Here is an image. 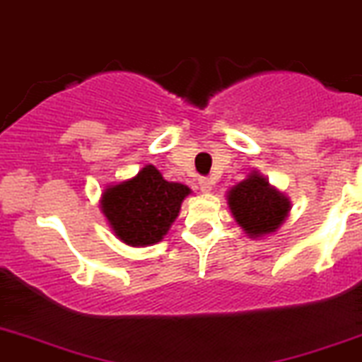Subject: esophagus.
I'll return each instance as SVG.
<instances>
[{
    "instance_id": "esophagus-1",
    "label": "esophagus",
    "mask_w": 362,
    "mask_h": 362,
    "mask_svg": "<svg viewBox=\"0 0 362 362\" xmlns=\"http://www.w3.org/2000/svg\"><path fill=\"white\" fill-rule=\"evenodd\" d=\"M199 189L203 192H210L214 189V182L210 178H199Z\"/></svg>"
}]
</instances>
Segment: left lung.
Instances as JSON below:
<instances>
[{
    "instance_id": "8db88e82",
    "label": "left lung",
    "mask_w": 362,
    "mask_h": 362,
    "mask_svg": "<svg viewBox=\"0 0 362 362\" xmlns=\"http://www.w3.org/2000/svg\"><path fill=\"white\" fill-rule=\"evenodd\" d=\"M226 199L231 216L249 238L276 233L292 210L288 196L270 185L256 170L228 189Z\"/></svg>"
}]
</instances>
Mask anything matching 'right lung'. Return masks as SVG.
<instances>
[{
  "label": "right lung",
  "instance_id": "add662e5",
  "mask_svg": "<svg viewBox=\"0 0 362 362\" xmlns=\"http://www.w3.org/2000/svg\"><path fill=\"white\" fill-rule=\"evenodd\" d=\"M191 192L187 185L164 180L153 164H146L134 177L106 185L100 210L118 240L145 247L168 235Z\"/></svg>",
  "mask_w": 362,
  "mask_h": 362
}]
</instances>
